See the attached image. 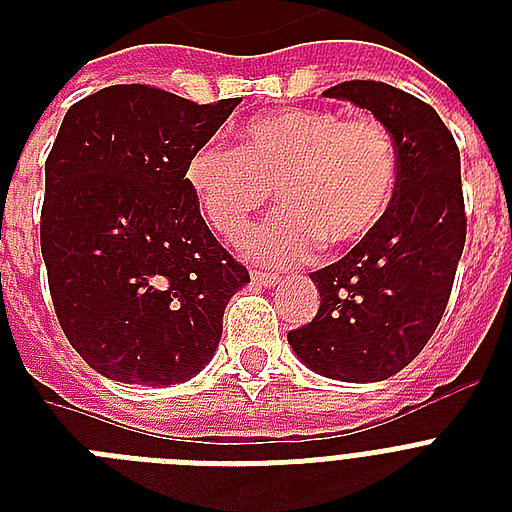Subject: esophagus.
Returning <instances> with one entry per match:
<instances>
[{"label": "esophagus", "instance_id": "1", "mask_svg": "<svg viewBox=\"0 0 512 512\" xmlns=\"http://www.w3.org/2000/svg\"><path fill=\"white\" fill-rule=\"evenodd\" d=\"M252 281L260 284V287H276L279 276L276 273H263V271H252Z\"/></svg>", "mask_w": 512, "mask_h": 512}]
</instances>
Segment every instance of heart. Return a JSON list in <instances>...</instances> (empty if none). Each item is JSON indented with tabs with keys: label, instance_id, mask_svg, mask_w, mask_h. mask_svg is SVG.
Returning <instances> with one entry per match:
<instances>
[{
	"label": "heart",
	"instance_id": "obj_1",
	"mask_svg": "<svg viewBox=\"0 0 512 512\" xmlns=\"http://www.w3.org/2000/svg\"><path fill=\"white\" fill-rule=\"evenodd\" d=\"M185 183L225 241L247 233L276 188L284 209L255 233L249 252L260 263L292 265L321 241L350 247L380 228L398 191V146L372 114L284 108L249 119L239 148L201 143L185 162Z\"/></svg>",
	"mask_w": 512,
	"mask_h": 512
}]
</instances>
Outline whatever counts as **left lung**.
Here are the masks:
<instances>
[{"instance_id":"obj_1","label":"left lung","mask_w":512,"mask_h":512,"mask_svg":"<svg viewBox=\"0 0 512 512\" xmlns=\"http://www.w3.org/2000/svg\"><path fill=\"white\" fill-rule=\"evenodd\" d=\"M324 95L388 124L398 146V191L377 231L311 273L319 313L287 340L324 377L388 380L428 345L452 295L468 231L460 148L433 106L385 82L350 79Z\"/></svg>"}]
</instances>
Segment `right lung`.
<instances>
[{
    "label": "right lung",
    "instance_id": "right-lung-1",
    "mask_svg": "<svg viewBox=\"0 0 512 512\" xmlns=\"http://www.w3.org/2000/svg\"><path fill=\"white\" fill-rule=\"evenodd\" d=\"M239 103L114 84L63 116L44 162L42 257L63 335L103 377L175 385L215 353L249 271L204 223L185 162Z\"/></svg>",
    "mask_w": 512,
    "mask_h": 512
}]
</instances>
